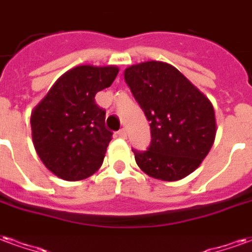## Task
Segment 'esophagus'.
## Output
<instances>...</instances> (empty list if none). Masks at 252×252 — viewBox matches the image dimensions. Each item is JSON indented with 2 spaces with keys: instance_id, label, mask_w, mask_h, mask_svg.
Wrapping results in <instances>:
<instances>
[{
  "instance_id": "esophagus-1",
  "label": "esophagus",
  "mask_w": 252,
  "mask_h": 252,
  "mask_svg": "<svg viewBox=\"0 0 252 252\" xmlns=\"http://www.w3.org/2000/svg\"><path fill=\"white\" fill-rule=\"evenodd\" d=\"M117 135L119 138H126L127 137V133H126V128H121L119 131H117Z\"/></svg>"
}]
</instances>
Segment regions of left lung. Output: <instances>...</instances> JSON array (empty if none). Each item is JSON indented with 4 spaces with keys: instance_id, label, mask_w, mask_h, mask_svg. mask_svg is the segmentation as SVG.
Listing matches in <instances>:
<instances>
[{
    "instance_id": "8db88e82",
    "label": "left lung",
    "mask_w": 252,
    "mask_h": 252,
    "mask_svg": "<svg viewBox=\"0 0 252 252\" xmlns=\"http://www.w3.org/2000/svg\"><path fill=\"white\" fill-rule=\"evenodd\" d=\"M124 76L150 122L152 144L144 153L134 150L139 169L161 181L189 176L215 142L216 118L211 100L164 62L134 64Z\"/></svg>"
}]
</instances>
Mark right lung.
<instances>
[{
    "instance_id": "add662e5",
    "label": "right lung",
    "mask_w": 252,
    "mask_h": 252,
    "mask_svg": "<svg viewBox=\"0 0 252 252\" xmlns=\"http://www.w3.org/2000/svg\"><path fill=\"white\" fill-rule=\"evenodd\" d=\"M117 65H78L63 73L31 114L36 153L59 179L80 181L103 164L113 133L95 95L113 84Z\"/></svg>"
}]
</instances>
